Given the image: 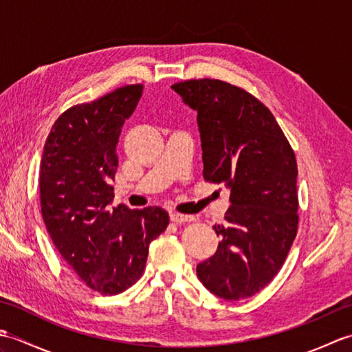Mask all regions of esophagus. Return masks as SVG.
Segmentation results:
<instances>
[{
    "label": "esophagus",
    "instance_id": "34e87169",
    "mask_svg": "<svg viewBox=\"0 0 352 352\" xmlns=\"http://www.w3.org/2000/svg\"><path fill=\"white\" fill-rule=\"evenodd\" d=\"M169 216H170V221L172 222H177V223H186V222H193V221H195V216H192V214H183V213L172 212Z\"/></svg>",
    "mask_w": 352,
    "mask_h": 352
}]
</instances>
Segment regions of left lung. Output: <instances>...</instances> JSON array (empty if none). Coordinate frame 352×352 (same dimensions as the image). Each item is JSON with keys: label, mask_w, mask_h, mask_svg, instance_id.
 I'll return each mask as SVG.
<instances>
[{"label": "left lung", "mask_w": 352, "mask_h": 352, "mask_svg": "<svg viewBox=\"0 0 352 352\" xmlns=\"http://www.w3.org/2000/svg\"><path fill=\"white\" fill-rule=\"evenodd\" d=\"M197 111L206 182L230 189L218 250L197 266L204 287L227 301L256 295L286 260L298 228V166L271 110L221 80L170 86Z\"/></svg>", "instance_id": "obj_1"}]
</instances>
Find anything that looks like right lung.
<instances>
[{"label":"right lung","instance_id":"1","mask_svg":"<svg viewBox=\"0 0 352 352\" xmlns=\"http://www.w3.org/2000/svg\"><path fill=\"white\" fill-rule=\"evenodd\" d=\"M142 91V85L124 86L68 109L43 146V222L72 271L101 295L121 294L140 278L149 243L169 223V214L160 207H110L119 134Z\"/></svg>","mask_w":352,"mask_h":352}]
</instances>
